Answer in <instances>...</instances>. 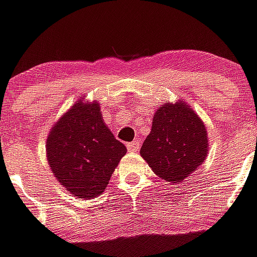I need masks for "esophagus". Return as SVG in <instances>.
I'll list each match as a JSON object with an SVG mask.
<instances>
[{"instance_id":"34e87169","label":"esophagus","mask_w":257,"mask_h":257,"mask_svg":"<svg viewBox=\"0 0 257 257\" xmlns=\"http://www.w3.org/2000/svg\"><path fill=\"white\" fill-rule=\"evenodd\" d=\"M139 148H140V144L138 140H135V142H131L127 144V151L128 152H138L139 151Z\"/></svg>"}]
</instances>
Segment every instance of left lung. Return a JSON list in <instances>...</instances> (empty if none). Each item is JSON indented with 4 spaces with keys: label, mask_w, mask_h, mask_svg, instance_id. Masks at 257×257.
<instances>
[{
    "label": "left lung",
    "mask_w": 257,
    "mask_h": 257,
    "mask_svg": "<svg viewBox=\"0 0 257 257\" xmlns=\"http://www.w3.org/2000/svg\"><path fill=\"white\" fill-rule=\"evenodd\" d=\"M208 153L205 123L189 105L163 103L154 113L140 154L157 176L179 184L196 171Z\"/></svg>",
    "instance_id": "left-lung-1"
}]
</instances>
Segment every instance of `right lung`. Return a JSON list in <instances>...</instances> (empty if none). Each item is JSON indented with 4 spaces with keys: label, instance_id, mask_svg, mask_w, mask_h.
Returning <instances> with one entry per match:
<instances>
[{
    "label": "right lung",
    "instance_id": "right-lung-1",
    "mask_svg": "<svg viewBox=\"0 0 257 257\" xmlns=\"http://www.w3.org/2000/svg\"><path fill=\"white\" fill-rule=\"evenodd\" d=\"M127 149L103 121L99 103H78L52 126L46 142L47 162L59 183L78 198L105 190Z\"/></svg>",
    "mask_w": 257,
    "mask_h": 257
}]
</instances>
